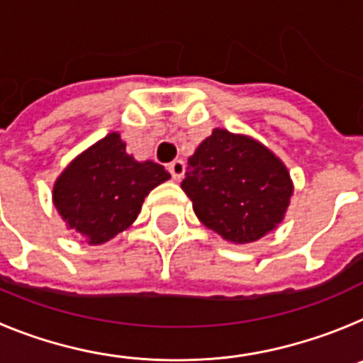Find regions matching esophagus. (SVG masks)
Listing matches in <instances>:
<instances>
[{"label": "esophagus", "instance_id": "34e87169", "mask_svg": "<svg viewBox=\"0 0 363 363\" xmlns=\"http://www.w3.org/2000/svg\"><path fill=\"white\" fill-rule=\"evenodd\" d=\"M169 172H171L176 182H179L185 174V163L182 160H174L172 163H169Z\"/></svg>", "mask_w": 363, "mask_h": 363}]
</instances>
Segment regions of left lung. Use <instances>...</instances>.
Wrapping results in <instances>:
<instances>
[{
	"instance_id": "left-lung-1",
	"label": "left lung",
	"mask_w": 363,
	"mask_h": 363,
	"mask_svg": "<svg viewBox=\"0 0 363 363\" xmlns=\"http://www.w3.org/2000/svg\"><path fill=\"white\" fill-rule=\"evenodd\" d=\"M182 189L205 227L233 243L277 229L293 196L287 167L259 142L214 129L189 158Z\"/></svg>"
}]
</instances>
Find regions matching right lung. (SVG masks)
Masks as SVG:
<instances>
[{"instance_id":"add662e5","label":"right lung","mask_w":363,"mask_h":363,"mask_svg":"<svg viewBox=\"0 0 363 363\" xmlns=\"http://www.w3.org/2000/svg\"><path fill=\"white\" fill-rule=\"evenodd\" d=\"M171 174L163 165L136 162L111 133L70 162L56 179L54 207L69 229L91 245L108 242L130 227L145 196Z\"/></svg>"}]
</instances>
